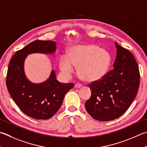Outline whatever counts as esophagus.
Instances as JSON below:
<instances>
[{"mask_svg":"<svg viewBox=\"0 0 147 147\" xmlns=\"http://www.w3.org/2000/svg\"><path fill=\"white\" fill-rule=\"evenodd\" d=\"M74 87L76 88H80L82 87V85L81 84H80V83H76V84L74 85Z\"/></svg>","mask_w":147,"mask_h":147,"instance_id":"34e87169","label":"esophagus"}]
</instances>
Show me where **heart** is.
<instances>
[{"mask_svg":"<svg viewBox=\"0 0 147 147\" xmlns=\"http://www.w3.org/2000/svg\"><path fill=\"white\" fill-rule=\"evenodd\" d=\"M111 63V56L107 51L96 45L88 44L72 47L68 57H61L59 67L67 77L71 76L78 67L80 77L86 82L99 80L107 73Z\"/></svg>","mask_w":147,"mask_h":147,"instance_id":"obj_1","label":"heart"}]
</instances>
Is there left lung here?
Segmentation results:
<instances>
[{
    "label": "left lung",
    "instance_id": "obj_1",
    "mask_svg": "<svg viewBox=\"0 0 147 147\" xmlns=\"http://www.w3.org/2000/svg\"><path fill=\"white\" fill-rule=\"evenodd\" d=\"M115 45L114 68L101 79L89 84L91 96L85 102V109L98 121H111L123 114L134 100L140 85V70L134 57L116 42Z\"/></svg>",
    "mask_w": 147,
    "mask_h": 147
}]
</instances>
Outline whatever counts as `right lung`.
I'll return each mask as SVG.
<instances>
[{
  "instance_id": "1",
  "label": "right lung",
  "mask_w": 147,
  "mask_h": 147,
  "mask_svg": "<svg viewBox=\"0 0 147 147\" xmlns=\"http://www.w3.org/2000/svg\"><path fill=\"white\" fill-rule=\"evenodd\" d=\"M55 50L56 42L37 40L17 51L9 63L6 76L8 92L20 110L34 119H47L54 116L62 105L66 93L74 85L73 83L58 82L54 71L49 78L41 84H33L26 78L24 62L28 55L51 54Z\"/></svg>"
}]
</instances>
